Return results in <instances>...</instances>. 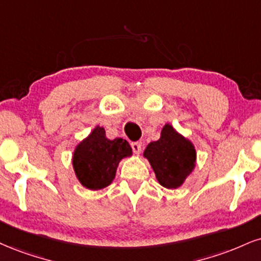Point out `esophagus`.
Returning a JSON list of instances; mask_svg holds the SVG:
<instances>
[{
  "label": "esophagus",
  "instance_id": "1",
  "mask_svg": "<svg viewBox=\"0 0 261 261\" xmlns=\"http://www.w3.org/2000/svg\"><path fill=\"white\" fill-rule=\"evenodd\" d=\"M131 148H133L134 153H136V154H140L141 149H142V146H141V142H133V143H131Z\"/></svg>",
  "mask_w": 261,
  "mask_h": 261
}]
</instances>
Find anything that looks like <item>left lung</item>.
Listing matches in <instances>:
<instances>
[{
  "label": "left lung",
  "mask_w": 261,
  "mask_h": 261,
  "mask_svg": "<svg viewBox=\"0 0 261 261\" xmlns=\"http://www.w3.org/2000/svg\"><path fill=\"white\" fill-rule=\"evenodd\" d=\"M143 155L148 159L159 184L170 190L180 187L196 166L193 143L170 124L164 125L161 139L150 142Z\"/></svg>",
  "instance_id": "8db88e82"
}]
</instances>
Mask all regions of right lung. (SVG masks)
I'll return each instance as SVG.
<instances>
[{
    "label": "right lung",
    "instance_id": "1",
    "mask_svg": "<svg viewBox=\"0 0 261 261\" xmlns=\"http://www.w3.org/2000/svg\"><path fill=\"white\" fill-rule=\"evenodd\" d=\"M131 154L133 149L126 140L107 139L105 128L96 126L74 150L75 175L84 187L102 190L114 180L121 159Z\"/></svg>",
    "mask_w": 261,
    "mask_h": 261
}]
</instances>
